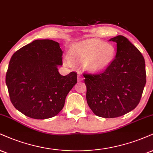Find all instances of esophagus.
I'll return each mask as SVG.
<instances>
[{
  "label": "esophagus",
  "instance_id": "obj_1",
  "mask_svg": "<svg viewBox=\"0 0 153 153\" xmlns=\"http://www.w3.org/2000/svg\"><path fill=\"white\" fill-rule=\"evenodd\" d=\"M83 79H84L83 75H82V73H78V81H82Z\"/></svg>",
  "mask_w": 153,
  "mask_h": 153
}]
</instances>
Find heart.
Segmentation results:
<instances>
[{
	"label": "heart",
	"mask_w": 153,
	"mask_h": 153,
	"mask_svg": "<svg viewBox=\"0 0 153 153\" xmlns=\"http://www.w3.org/2000/svg\"><path fill=\"white\" fill-rule=\"evenodd\" d=\"M70 55L75 61L86 63L91 71L99 72L105 69L113 62L115 49L113 45L102 40H85L73 45ZM66 61L71 62L68 58H66Z\"/></svg>",
	"instance_id": "1"
}]
</instances>
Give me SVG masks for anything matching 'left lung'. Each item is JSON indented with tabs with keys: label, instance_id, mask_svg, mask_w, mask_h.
Returning <instances> with one entry per match:
<instances>
[{
	"label": "left lung",
	"instance_id": "left-lung-1",
	"mask_svg": "<svg viewBox=\"0 0 153 153\" xmlns=\"http://www.w3.org/2000/svg\"><path fill=\"white\" fill-rule=\"evenodd\" d=\"M110 40L117 43L113 62L100 73H83L88 105L105 118L122 116L135 109L146 83L145 59L139 50L123 36Z\"/></svg>",
	"mask_w": 153,
	"mask_h": 153
}]
</instances>
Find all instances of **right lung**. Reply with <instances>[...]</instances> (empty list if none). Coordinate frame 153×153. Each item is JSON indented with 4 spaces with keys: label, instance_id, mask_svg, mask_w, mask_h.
<instances>
[{
    "label": "right lung",
    "instance_id": "right-lung-1",
    "mask_svg": "<svg viewBox=\"0 0 153 153\" xmlns=\"http://www.w3.org/2000/svg\"><path fill=\"white\" fill-rule=\"evenodd\" d=\"M60 44L36 40L13 55L5 76L12 104L26 116L43 120L61 111L65 97L77 83L76 72L62 76Z\"/></svg>",
    "mask_w": 153,
    "mask_h": 153
}]
</instances>
